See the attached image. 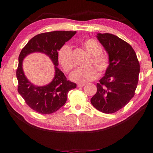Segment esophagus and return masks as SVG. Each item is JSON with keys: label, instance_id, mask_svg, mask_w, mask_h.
<instances>
[{"label": "esophagus", "instance_id": "34e87169", "mask_svg": "<svg viewBox=\"0 0 153 153\" xmlns=\"http://www.w3.org/2000/svg\"><path fill=\"white\" fill-rule=\"evenodd\" d=\"M85 83H79V84H78L77 85V87H83V86H85Z\"/></svg>", "mask_w": 153, "mask_h": 153}]
</instances>
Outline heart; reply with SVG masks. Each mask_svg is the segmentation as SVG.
Returning <instances> with one entry per match:
<instances>
[{
    "label": "heart",
    "instance_id": "obj_1",
    "mask_svg": "<svg viewBox=\"0 0 153 153\" xmlns=\"http://www.w3.org/2000/svg\"><path fill=\"white\" fill-rule=\"evenodd\" d=\"M83 47L93 56L92 62L101 72H104L109 66V59L105 55H101L102 48L100 44L93 39L82 42ZM58 59L60 65L66 72L72 70L75 63L72 56V48L69 45H62L58 53ZM99 77L97 69L93 66L86 68H77L70 74V79L74 82L86 83Z\"/></svg>",
    "mask_w": 153,
    "mask_h": 153
}]
</instances>
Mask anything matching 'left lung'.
<instances>
[{"label":"left lung","instance_id":"1","mask_svg":"<svg viewBox=\"0 0 153 153\" xmlns=\"http://www.w3.org/2000/svg\"><path fill=\"white\" fill-rule=\"evenodd\" d=\"M97 39L109 58V66L97 83V92L91 102L98 111L113 113L125 106L135 94L140 63L129 44L114 34L98 33Z\"/></svg>","mask_w":153,"mask_h":153}]
</instances>
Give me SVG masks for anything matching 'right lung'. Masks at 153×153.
<instances>
[{
    "instance_id": "obj_1",
    "label": "right lung",
    "mask_w": 153,
    "mask_h": 153,
    "mask_svg": "<svg viewBox=\"0 0 153 153\" xmlns=\"http://www.w3.org/2000/svg\"><path fill=\"white\" fill-rule=\"evenodd\" d=\"M76 33V31L58 30L39 34L30 39L20 53L16 71L18 92L26 104L36 112L50 114L56 111L65 104L68 92L76 87V84L67 80L58 68V51ZM33 52L44 53L54 65V77L44 86H36L32 84L23 72V59Z\"/></svg>"
}]
</instances>
